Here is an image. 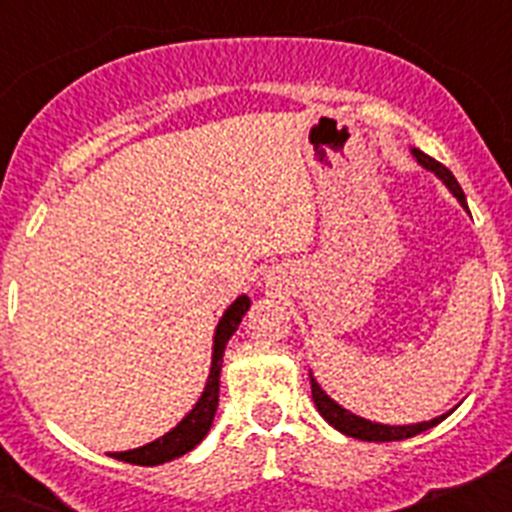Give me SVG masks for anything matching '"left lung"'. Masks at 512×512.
<instances>
[{
  "label": "left lung",
  "instance_id": "8db88e82",
  "mask_svg": "<svg viewBox=\"0 0 512 512\" xmlns=\"http://www.w3.org/2000/svg\"><path fill=\"white\" fill-rule=\"evenodd\" d=\"M410 153H413L415 161H418L423 169L433 171V174H436L438 179H441V182L449 187V192L454 194L456 200L461 202V207H467V197H464V192H461L459 182H456V176L451 174L446 166L438 164L436 158L425 156V153L418 151V148H410ZM310 387H312V400H315V408H318V413L323 415V418L328 420L333 428H336V431L346 433V436H351V438H361V441L384 443V441H402V438H413V436H418V433L433 428V425H438L443 418H446V415H449V413L438 415V418L425 420V423H413V425L372 423V420L359 418V415L348 413V410L341 408L336 400H330V397L323 392V387L318 384V379L312 377V374H310Z\"/></svg>",
  "mask_w": 512,
  "mask_h": 512
}]
</instances>
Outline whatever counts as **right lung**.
<instances>
[{
  "label": "right lung",
  "mask_w": 512,
  "mask_h": 512,
  "mask_svg": "<svg viewBox=\"0 0 512 512\" xmlns=\"http://www.w3.org/2000/svg\"><path fill=\"white\" fill-rule=\"evenodd\" d=\"M251 307V300L246 295H241L233 305L225 310V315L220 318L215 328V343H212V364H210V377H207L205 392L200 395L197 405L184 415L179 423L171 428L169 433H164L156 441L140 446V449L120 451V454H112L115 459L128 461V464H140V467H156V464H164V461L176 459V456H184L187 451H192L202 438L210 431L212 420L217 413V397H220V369H223V354L225 346H228L230 336H233L238 325H241L243 315Z\"/></svg>",
  "instance_id": "add662e5"
}]
</instances>
